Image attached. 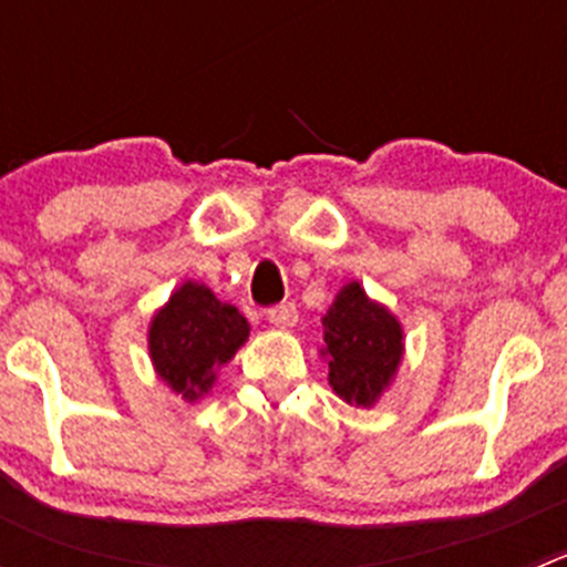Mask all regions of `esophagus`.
Returning a JSON list of instances; mask_svg holds the SVG:
<instances>
[{
    "instance_id": "1",
    "label": "esophagus",
    "mask_w": 567,
    "mask_h": 567,
    "mask_svg": "<svg viewBox=\"0 0 567 567\" xmlns=\"http://www.w3.org/2000/svg\"><path fill=\"white\" fill-rule=\"evenodd\" d=\"M268 323L277 326V329H293L299 323V310L293 305H277L268 310Z\"/></svg>"
}]
</instances>
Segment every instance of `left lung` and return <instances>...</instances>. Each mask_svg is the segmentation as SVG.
<instances>
[{
	"instance_id": "8db88e82",
	"label": "left lung",
	"mask_w": 567,
	"mask_h": 567,
	"mask_svg": "<svg viewBox=\"0 0 567 567\" xmlns=\"http://www.w3.org/2000/svg\"><path fill=\"white\" fill-rule=\"evenodd\" d=\"M398 316L353 279L337 290L323 316V348L329 386L357 409H373L398 379L405 353Z\"/></svg>"
}]
</instances>
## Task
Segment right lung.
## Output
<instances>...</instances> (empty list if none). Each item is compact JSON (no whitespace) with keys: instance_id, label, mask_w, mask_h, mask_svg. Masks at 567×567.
Listing matches in <instances>:
<instances>
[{"instance_id":"add662e5","label":"right lung","mask_w":567,"mask_h":567,"mask_svg":"<svg viewBox=\"0 0 567 567\" xmlns=\"http://www.w3.org/2000/svg\"><path fill=\"white\" fill-rule=\"evenodd\" d=\"M247 340L249 320L194 279L175 288L147 326L153 370L186 403H197L210 392L219 370Z\"/></svg>"}]
</instances>
